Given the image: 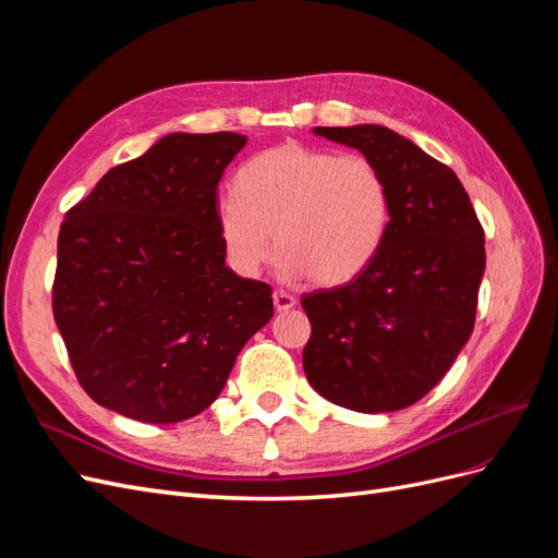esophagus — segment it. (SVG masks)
I'll return each instance as SVG.
<instances>
[{"mask_svg":"<svg viewBox=\"0 0 558 558\" xmlns=\"http://www.w3.org/2000/svg\"><path fill=\"white\" fill-rule=\"evenodd\" d=\"M272 300H275V310L277 312H289V310L295 307V302H298L291 293H286V291H275Z\"/></svg>","mask_w":558,"mask_h":558,"instance_id":"1","label":"esophagus"}]
</instances>
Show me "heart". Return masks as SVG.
<instances>
[{"instance_id":"obj_1","label":"heart","mask_w":558,"mask_h":558,"mask_svg":"<svg viewBox=\"0 0 558 558\" xmlns=\"http://www.w3.org/2000/svg\"><path fill=\"white\" fill-rule=\"evenodd\" d=\"M232 193L218 202L216 223L244 277L258 275L277 244L283 275L347 283L377 258L391 223V193L373 160L298 142L246 160Z\"/></svg>"}]
</instances>
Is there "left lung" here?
I'll return each mask as SVG.
<instances>
[{
  "label": "left lung",
  "mask_w": 558,
  "mask_h": 558,
  "mask_svg": "<svg viewBox=\"0 0 558 558\" xmlns=\"http://www.w3.org/2000/svg\"><path fill=\"white\" fill-rule=\"evenodd\" d=\"M359 148L391 193L386 240L363 275L302 295L312 337L302 365L314 391L377 414L424 398L475 328L484 230L447 165L384 125L314 128Z\"/></svg>",
  "instance_id": "8db88e82"
}]
</instances>
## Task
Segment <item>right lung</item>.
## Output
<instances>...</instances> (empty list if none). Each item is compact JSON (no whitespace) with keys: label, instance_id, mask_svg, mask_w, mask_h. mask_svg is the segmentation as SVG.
Wrapping results in <instances>:
<instances>
[{"label":"right lung","instance_id":"1","mask_svg":"<svg viewBox=\"0 0 558 558\" xmlns=\"http://www.w3.org/2000/svg\"><path fill=\"white\" fill-rule=\"evenodd\" d=\"M238 132H172L66 211L53 316L78 384L144 424H177L223 391L275 314L272 289L226 265L218 181Z\"/></svg>","mask_w":558,"mask_h":558}]
</instances>
